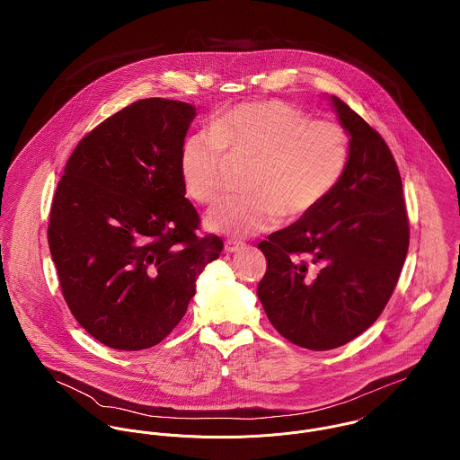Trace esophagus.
Instances as JSON below:
<instances>
[{
	"instance_id": "1",
	"label": "esophagus",
	"mask_w": 460,
	"mask_h": 460,
	"mask_svg": "<svg viewBox=\"0 0 460 460\" xmlns=\"http://www.w3.org/2000/svg\"><path fill=\"white\" fill-rule=\"evenodd\" d=\"M244 243H241V241H235V239H226L225 241V252L226 253H237V252H241V250H244Z\"/></svg>"
}]
</instances>
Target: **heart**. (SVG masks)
Masks as SVG:
<instances>
[{"instance_id":"obj_1","label":"heart","mask_w":460,"mask_h":460,"mask_svg":"<svg viewBox=\"0 0 460 460\" xmlns=\"http://www.w3.org/2000/svg\"><path fill=\"white\" fill-rule=\"evenodd\" d=\"M228 157H250L244 195L216 203L205 225L212 232L253 235L279 217L299 219L319 207L340 182L349 161V136L332 120L281 102H243L212 117L208 131L191 132L181 145L179 172L198 203H212L223 188Z\"/></svg>"}]
</instances>
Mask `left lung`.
<instances>
[{"label": "left lung", "mask_w": 460, "mask_h": 460, "mask_svg": "<svg viewBox=\"0 0 460 460\" xmlns=\"http://www.w3.org/2000/svg\"><path fill=\"white\" fill-rule=\"evenodd\" d=\"M350 134L347 168L329 197L259 244L257 294L288 341L329 350L370 328L394 294L409 248L402 179L383 136L331 97Z\"/></svg>", "instance_id": "obj_1"}]
</instances>
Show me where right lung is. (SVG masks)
Listing matches in <instances>:
<instances>
[{
  "mask_svg": "<svg viewBox=\"0 0 460 460\" xmlns=\"http://www.w3.org/2000/svg\"><path fill=\"white\" fill-rule=\"evenodd\" d=\"M195 108L141 99L88 132L53 198L48 241L66 306L101 343L141 350L184 317L223 241L198 237L179 152Z\"/></svg>",
  "mask_w": 460,
  "mask_h": 460,
  "instance_id": "obj_1",
  "label": "right lung"
}]
</instances>
